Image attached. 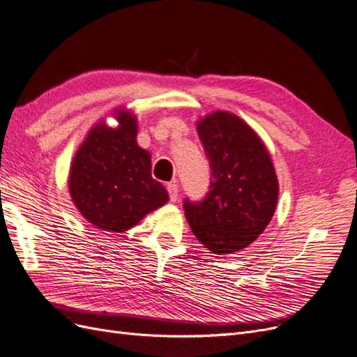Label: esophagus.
I'll use <instances>...</instances> for the list:
<instances>
[{"mask_svg":"<svg viewBox=\"0 0 357 357\" xmlns=\"http://www.w3.org/2000/svg\"><path fill=\"white\" fill-rule=\"evenodd\" d=\"M166 188H167V192H169V199H170V202H176L178 200V185L175 182H169L167 185H166Z\"/></svg>","mask_w":357,"mask_h":357,"instance_id":"obj_1","label":"esophagus"}]
</instances>
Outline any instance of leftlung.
Here are the masks:
<instances>
[{
	"mask_svg": "<svg viewBox=\"0 0 357 357\" xmlns=\"http://www.w3.org/2000/svg\"><path fill=\"white\" fill-rule=\"evenodd\" d=\"M210 165V187L200 202L183 200L194 235L215 255L252 244L278 202V179L256 132L238 116L216 112L197 126Z\"/></svg>",
	"mask_w": 357,
	"mask_h": 357,
	"instance_id": "left-lung-1",
	"label": "left lung"
}]
</instances>
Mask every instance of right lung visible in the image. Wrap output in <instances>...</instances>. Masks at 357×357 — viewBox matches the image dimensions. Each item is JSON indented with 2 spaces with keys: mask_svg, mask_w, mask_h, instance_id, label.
<instances>
[{
  "mask_svg": "<svg viewBox=\"0 0 357 357\" xmlns=\"http://www.w3.org/2000/svg\"><path fill=\"white\" fill-rule=\"evenodd\" d=\"M119 126L91 129L70 167L75 206L92 225L123 232L162 207L167 191L151 176V155L137 144V119L116 110Z\"/></svg>",
  "mask_w": 357,
  "mask_h": 357,
  "instance_id": "right-lung-1",
  "label": "right lung"
}]
</instances>
